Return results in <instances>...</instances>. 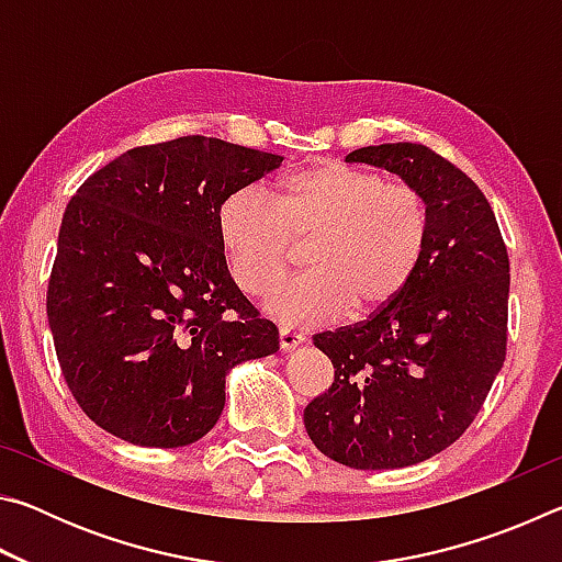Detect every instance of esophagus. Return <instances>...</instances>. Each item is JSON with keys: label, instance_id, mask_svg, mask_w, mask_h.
Returning <instances> with one entry per match:
<instances>
[{"label": "esophagus", "instance_id": "1", "mask_svg": "<svg viewBox=\"0 0 562 562\" xmlns=\"http://www.w3.org/2000/svg\"><path fill=\"white\" fill-rule=\"evenodd\" d=\"M280 349L282 351H292V349H297L302 341H304V335L302 331H294V329H280Z\"/></svg>", "mask_w": 562, "mask_h": 562}]
</instances>
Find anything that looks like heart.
<instances>
[{"label":"heart","mask_w":562,"mask_h":562,"mask_svg":"<svg viewBox=\"0 0 562 562\" xmlns=\"http://www.w3.org/2000/svg\"><path fill=\"white\" fill-rule=\"evenodd\" d=\"M217 240L237 288L260 294L288 270L294 243L307 240V272L265 294L282 325L312 327L372 315L416 272L429 243V205L414 186L345 164L284 178L278 195L237 188L217 207Z\"/></svg>","instance_id":"b5f03b06"}]
</instances>
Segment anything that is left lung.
<instances>
[{
  "label": "left lung",
  "mask_w": 562,
  "mask_h": 562,
  "mask_svg": "<svg viewBox=\"0 0 562 562\" xmlns=\"http://www.w3.org/2000/svg\"><path fill=\"white\" fill-rule=\"evenodd\" d=\"M347 164L396 173L429 205V243L396 297L357 325L315 335L335 382L304 408L327 459L382 471L459 439L506 359L510 268L479 186L422 144L351 150Z\"/></svg>",
  "instance_id": "8db88e82"
}]
</instances>
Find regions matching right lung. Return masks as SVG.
Masks as SVG:
<instances>
[{
    "mask_svg": "<svg viewBox=\"0 0 562 562\" xmlns=\"http://www.w3.org/2000/svg\"><path fill=\"white\" fill-rule=\"evenodd\" d=\"M282 156L183 136L121 154L66 205L46 290L76 404L119 439L188 446L213 429L225 376L280 349L227 272L217 207Z\"/></svg>",
    "mask_w": 562,
    "mask_h": 562,
    "instance_id": "right-lung-1",
    "label": "right lung"
}]
</instances>
